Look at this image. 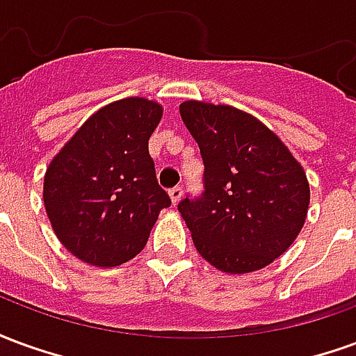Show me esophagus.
Listing matches in <instances>:
<instances>
[{"label": "esophagus", "instance_id": "1", "mask_svg": "<svg viewBox=\"0 0 356 356\" xmlns=\"http://www.w3.org/2000/svg\"><path fill=\"white\" fill-rule=\"evenodd\" d=\"M170 196H171V202H173V204H177V202L181 200V196H183V186L177 185V186H173V188H170Z\"/></svg>", "mask_w": 356, "mask_h": 356}]
</instances>
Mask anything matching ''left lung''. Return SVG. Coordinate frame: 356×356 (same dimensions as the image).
Masks as SVG:
<instances>
[{"label":"left lung","mask_w":356,"mask_h":356,"mask_svg":"<svg viewBox=\"0 0 356 356\" xmlns=\"http://www.w3.org/2000/svg\"><path fill=\"white\" fill-rule=\"evenodd\" d=\"M179 110L204 162L202 194L177 204L198 254L232 275L267 267L305 223V171L267 125L242 110L200 101Z\"/></svg>","instance_id":"1"}]
</instances>
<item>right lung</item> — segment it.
I'll list each match as a JSON object with an SVG mask.
<instances>
[{"label":"right lung","mask_w":356,"mask_h":356,"mask_svg":"<svg viewBox=\"0 0 356 356\" xmlns=\"http://www.w3.org/2000/svg\"><path fill=\"white\" fill-rule=\"evenodd\" d=\"M162 106L129 97L95 112L45 171L43 202L63 246L116 267L145 248L170 194L158 185L148 139Z\"/></svg>","instance_id":"obj_1"}]
</instances>
